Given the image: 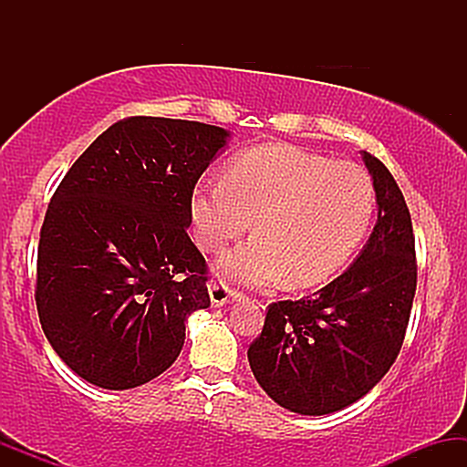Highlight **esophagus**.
I'll return each instance as SVG.
<instances>
[{
  "label": "esophagus",
  "mask_w": 467,
  "mask_h": 467,
  "mask_svg": "<svg viewBox=\"0 0 467 467\" xmlns=\"http://www.w3.org/2000/svg\"><path fill=\"white\" fill-rule=\"evenodd\" d=\"M208 294H211V303L215 305V307H223V305L234 303L241 298V294L230 289L226 283H211V285H208Z\"/></svg>",
  "instance_id": "34e87169"
}]
</instances>
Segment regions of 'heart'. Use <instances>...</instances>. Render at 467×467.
<instances>
[{"label":"heart","mask_w":467,"mask_h":467,"mask_svg":"<svg viewBox=\"0 0 467 467\" xmlns=\"http://www.w3.org/2000/svg\"><path fill=\"white\" fill-rule=\"evenodd\" d=\"M191 222L202 250L219 252L254 233L217 261L219 275L248 287L285 281L318 285L340 272L360 248L375 213L371 175L353 162L264 144L230 162L226 178L197 184Z\"/></svg>","instance_id":"obj_1"}]
</instances>
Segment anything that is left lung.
<instances>
[{
    "instance_id": "1",
    "label": "left lung",
    "mask_w": 467,
    "mask_h": 467,
    "mask_svg": "<svg viewBox=\"0 0 467 467\" xmlns=\"http://www.w3.org/2000/svg\"><path fill=\"white\" fill-rule=\"evenodd\" d=\"M378 222L356 261L301 301L272 303L248 349L259 387L298 415H329L371 390L404 342L417 287L410 213L389 169L362 151Z\"/></svg>"
}]
</instances>
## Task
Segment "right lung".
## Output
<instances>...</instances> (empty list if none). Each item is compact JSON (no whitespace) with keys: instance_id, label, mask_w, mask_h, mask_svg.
Returning <instances> with one entry per match:
<instances>
[{"instance_id":"add662e5","label":"right lung","mask_w":467,"mask_h":467,"mask_svg":"<svg viewBox=\"0 0 467 467\" xmlns=\"http://www.w3.org/2000/svg\"><path fill=\"white\" fill-rule=\"evenodd\" d=\"M228 140L203 122L127 118L58 184L35 298L47 342L85 382H151L178 360L189 316L211 307L206 261L186 228L192 189Z\"/></svg>"}]
</instances>
